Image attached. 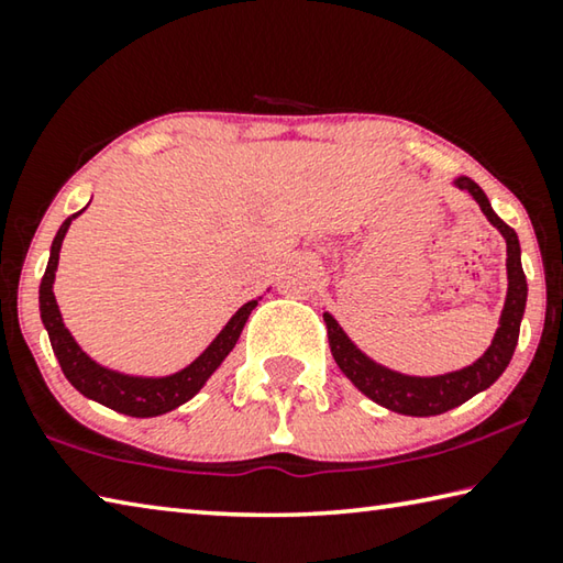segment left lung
<instances>
[{"mask_svg": "<svg viewBox=\"0 0 563 563\" xmlns=\"http://www.w3.org/2000/svg\"><path fill=\"white\" fill-rule=\"evenodd\" d=\"M452 185L460 187V190H467L475 197L479 210L485 212L487 220L497 227L499 234L505 236L507 242V299L489 349L482 353L475 363H470V366L460 371L442 373V376H408V373L393 371L388 366H383V363L373 361L368 353H363L356 343L349 339V333L341 329V323L333 319L329 311L323 313V321H327L329 329V346L333 353V361L339 363L343 376H346L363 396L393 412H400V416H440V412L457 408L472 396H477V393L487 390L492 383L505 373L511 356H515L521 317H525L527 276L525 269H521V246L517 232L511 230L507 222L499 220L497 212L492 210L487 195L482 192V187L475 180L460 175L452 180Z\"/></svg>", "mask_w": 563, "mask_h": 563, "instance_id": "left-lung-1", "label": "left lung"}]
</instances>
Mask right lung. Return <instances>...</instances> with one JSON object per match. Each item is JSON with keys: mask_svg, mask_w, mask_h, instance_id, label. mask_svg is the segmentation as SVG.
Wrapping results in <instances>:
<instances>
[{"mask_svg": "<svg viewBox=\"0 0 563 563\" xmlns=\"http://www.w3.org/2000/svg\"><path fill=\"white\" fill-rule=\"evenodd\" d=\"M84 210L66 217L64 224L58 227V232L52 242V254H48L42 287H38V313H42V323L48 333V341H52L54 356L58 358V366H62L68 383H71V386L88 400L101 402V406L111 408L115 412H123V416H131V418L163 416V412L180 408L183 402L195 398L197 393L202 390V386L210 380L212 373L222 366V361L227 356H230L234 343L240 341L244 323L250 319L252 309L262 297L242 303V307L232 313V319L224 323V329L212 339L210 346H207L200 356H197L192 363H187V366L180 371L167 373V376H133V373L108 368L78 346V341L71 336V331L66 329L64 317L62 311H58V303L54 297L58 252H62L68 227H71V222Z\"/></svg>", "mask_w": 563, "mask_h": 563, "instance_id": "1", "label": "right lung"}]
</instances>
